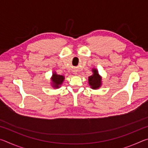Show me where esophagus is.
Returning <instances> with one entry per match:
<instances>
[{"label": "esophagus", "instance_id": "obj_1", "mask_svg": "<svg viewBox=\"0 0 148 148\" xmlns=\"http://www.w3.org/2000/svg\"><path fill=\"white\" fill-rule=\"evenodd\" d=\"M74 74H76V73H74Z\"/></svg>", "mask_w": 148, "mask_h": 148}]
</instances>
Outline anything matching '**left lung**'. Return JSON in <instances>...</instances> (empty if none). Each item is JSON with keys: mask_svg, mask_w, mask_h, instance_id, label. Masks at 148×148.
Returning a JSON list of instances; mask_svg holds the SVG:
<instances>
[{"mask_svg": "<svg viewBox=\"0 0 148 148\" xmlns=\"http://www.w3.org/2000/svg\"><path fill=\"white\" fill-rule=\"evenodd\" d=\"M92 72L93 74L88 78L89 84L91 89H97L102 85V77L99 74L98 71L97 69H93L92 70Z\"/></svg>", "mask_w": 148, "mask_h": 148, "instance_id": "left-lung-1", "label": "left lung"}]
</instances>
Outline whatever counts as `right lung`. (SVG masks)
Returning a JSON list of instances; mask_svg holds the SVG:
<instances>
[{
  "mask_svg": "<svg viewBox=\"0 0 148 148\" xmlns=\"http://www.w3.org/2000/svg\"><path fill=\"white\" fill-rule=\"evenodd\" d=\"M51 85L52 87H54V88H59L61 87V84L63 82L64 79V76H62V75H59L57 74L56 72H53V75H52L51 77Z\"/></svg>",
  "mask_w": 148,
  "mask_h": 148,
  "instance_id": "obj_1",
  "label": "right lung"
}]
</instances>
